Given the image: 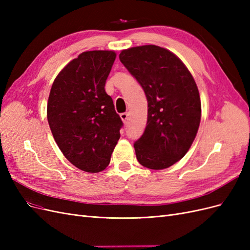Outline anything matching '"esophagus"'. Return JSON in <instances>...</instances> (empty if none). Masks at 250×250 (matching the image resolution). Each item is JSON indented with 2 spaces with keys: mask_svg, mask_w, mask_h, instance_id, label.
Returning a JSON list of instances; mask_svg holds the SVG:
<instances>
[{
  "mask_svg": "<svg viewBox=\"0 0 250 250\" xmlns=\"http://www.w3.org/2000/svg\"><path fill=\"white\" fill-rule=\"evenodd\" d=\"M120 118L122 119V121H123L124 123H126V122H127V120H128V113H127V112L121 113V115H120Z\"/></svg>",
  "mask_w": 250,
  "mask_h": 250,
  "instance_id": "esophagus-1",
  "label": "esophagus"
}]
</instances>
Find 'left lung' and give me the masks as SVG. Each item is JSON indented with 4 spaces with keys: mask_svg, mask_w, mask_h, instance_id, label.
I'll list each match as a JSON object with an SVG mask.
<instances>
[{
    "mask_svg": "<svg viewBox=\"0 0 250 250\" xmlns=\"http://www.w3.org/2000/svg\"><path fill=\"white\" fill-rule=\"evenodd\" d=\"M119 57L148 101L147 125L134 143L135 155L148 169L169 168L187 154L197 134L201 120L197 84L168 49L146 44L123 50Z\"/></svg>",
    "mask_w": 250,
    "mask_h": 250,
    "instance_id": "8db88e82",
    "label": "left lung"
}]
</instances>
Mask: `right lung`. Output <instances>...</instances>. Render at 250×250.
I'll return each instance as SVG.
<instances>
[{"instance_id":"obj_1","label":"right lung","mask_w":250,"mask_h":250,"mask_svg":"<svg viewBox=\"0 0 250 250\" xmlns=\"http://www.w3.org/2000/svg\"><path fill=\"white\" fill-rule=\"evenodd\" d=\"M116 52L86 51L67 63L53 82L47 118L57 146L75 167L103 171L110 162L123 123L105 82Z\"/></svg>"}]
</instances>
